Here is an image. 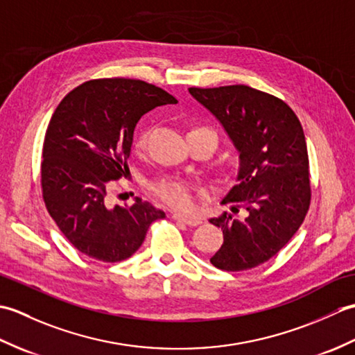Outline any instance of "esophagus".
<instances>
[{
  "label": "esophagus",
  "instance_id": "34e87169",
  "mask_svg": "<svg viewBox=\"0 0 355 355\" xmlns=\"http://www.w3.org/2000/svg\"><path fill=\"white\" fill-rule=\"evenodd\" d=\"M172 218L175 221L184 223L187 225H192V227H195V225H198L201 223L200 218H195V216H191V215H184V214H173Z\"/></svg>",
  "mask_w": 355,
  "mask_h": 355
}]
</instances>
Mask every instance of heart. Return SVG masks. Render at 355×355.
<instances>
[{
  "mask_svg": "<svg viewBox=\"0 0 355 355\" xmlns=\"http://www.w3.org/2000/svg\"><path fill=\"white\" fill-rule=\"evenodd\" d=\"M193 134H209L214 137L212 131L205 126H192L191 130L187 131V137ZM145 141H146V134L143 132L139 135L137 140H135V149H141L145 146ZM150 189H153L155 197L160 198L168 206L186 209L192 205V193L195 191V187L191 183L183 182V180H178V178H162L158 180L157 183H154Z\"/></svg>",
  "mask_w": 355,
  "mask_h": 355,
  "instance_id": "obj_1",
  "label": "heart"
}]
</instances>
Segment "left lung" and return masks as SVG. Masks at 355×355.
<instances>
[{"label": "left lung", "instance_id": "left-lung-1", "mask_svg": "<svg viewBox=\"0 0 355 355\" xmlns=\"http://www.w3.org/2000/svg\"><path fill=\"white\" fill-rule=\"evenodd\" d=\"M189 93L220 120L239 153L236 184L221 202L247 210L244 220L229 212L210 218L224 235L210 262L225 271L258 267L288 243L310 207L302 125L284 101L247 85L193 87Z\"/></svg>", "mask_w": 355, "mask_h": 355}]
</instances>
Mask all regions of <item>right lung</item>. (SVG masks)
I'll list each match as a JSON object with an SVG mask.
<instances>
[{"instance_id":"add662e5","label":"right lung","mask_w":355,"mask_h":355,"mask_svg":"<svg viewBox=\"0 0 355 355\" xmlns=\"http://www.w3.org/2000/svg\"><path fill=\"white\" fill-rule=\"evenodd\" d=\"M177 103L164 89L137 79H96L74 88L53 112L41 163L42 198L64 236L89 258L128 259L145 241L163 210L135 198L107 207L110 182L128 169L132 134L140 117Z\"/></svg>"}]
</instances>
